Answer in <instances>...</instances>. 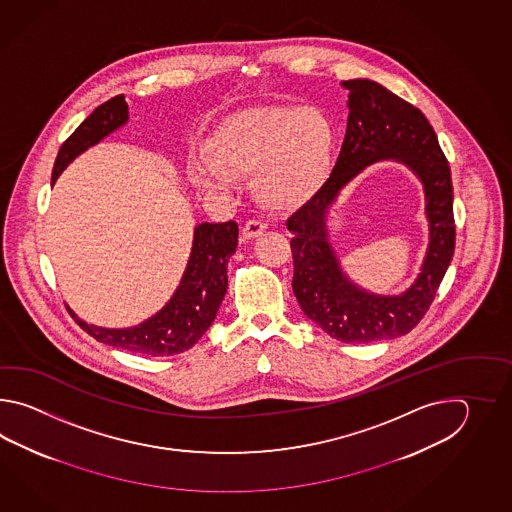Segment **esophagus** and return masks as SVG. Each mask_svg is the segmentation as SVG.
<instances>
[{"label":"esophagus","instance_id":"esophagus-1","mask_svg":"<svg viewBox=\"0 0 512 512\" xmlns=\"http://www.w3.org/2000/svg\"><path fill=\"white\" fill-rule=\"evenodd\" d=\"M265 230H267V223H265L263 219H249V221L243 225V236H245L247 240H252V238L261 236Z\"/></svg>","mask_w":512,"mask_h":512}]
</instances>
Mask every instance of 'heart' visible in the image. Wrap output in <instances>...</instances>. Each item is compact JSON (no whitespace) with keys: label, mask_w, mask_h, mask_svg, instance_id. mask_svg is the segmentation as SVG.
I'll return each instance as SVG.
<instances>
[{"label":"heart","mask_w":512,"mask_h":512,"mask_svg":"<svg viewBox=\"0 0 512 512\" xmlns=\"http://www.w3.org/2000/svg\"><path fill=\"white\" fill-rule=\"evenodd\" d=\"M335 150V124L326 111L296 106L245 109L223 120L207 142L210 168L201 186L229 183V175L254 174L263 205L285 210L315 196Z\"/></svg>","instance_id":"obj_1"}]
</instances>
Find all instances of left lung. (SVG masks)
Masks as SVG:
<instances>
[{"label": "left lung", "instance_id": "obj_1", "mask_svg": "<svg viewBox=\"0 0 512 512\" xmlns=\"http://www.w3.org/2000/svg\"><path fill=\"white\" fill-rule=\"evenodd\" d=\"M349 117L337 164L309 203L287 219L293 232V291L305 316L329 337L351 344L401 337L434 302L456 247L452 177L445 153L423 111L371 80H346ZM399 158L426 183L431 247L424 272L401 297H375L355 288L337 269L326 245L323 218L337 190L368 163Z\"/></svg>", "mask_w": 512, "mask_h": 512}]
</instances>
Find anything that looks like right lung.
Listing matches in <instances>:
<instances>
[{"mask_svg":"<svg viewBox=\"0 0 512 512\" xmlns=\"http://www.w3.org/2000/svg\"><path fill=\"white\" fill-rule=\"evenodd\" d=\"M128 120V104L124 95L109 98L87 117L56 155L51 185L78 153L97 144L108 133ZM238 245V223H201L196 227L192 256L185 276L172 300L157 315L137 327L104 329L91 326L67 307L69 315L87 335L113 348L126 349L139 355L168 357L192 348L205 335L218 315L219 304L227 293L229 258Z\"/></svg>","mask_w":512,"mask_h":512,"instance_id":"obj_1","label":"right lung"}]
</instances>
